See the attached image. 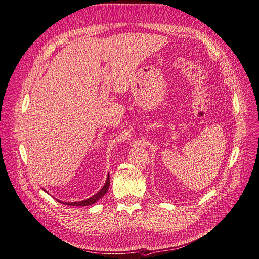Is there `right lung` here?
<instances>
[{"instance_id": "obj_1", "label": "right lung", "mask_w": 259, "mask_h": 259, "mask_svg": "<svg viewBox=\"0 0 259 259\" xmlns=\"http://www.w3.org/2000/svg\"><path fill=\"white\" fill-rule=\"evenodd\" d=\"M108 187H110V174H107V178H106V182L104 186L101 188V190H99L96 195H94L93 197H90L86 200H82V201H78V202H63V201H59V200H57V201H59L63 204L66 205H73V206H87V205H91L96 203L100 198H102L105 194L106 191L108 190Z\"/></svg>"}]
</instances>
